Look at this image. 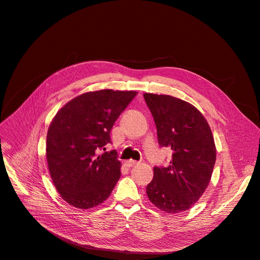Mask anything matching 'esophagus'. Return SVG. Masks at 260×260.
<instances>
[{
	"label": "esophagus",
	"instance_id": "obj_1",
	"mask_svg": "<svg viewBox=\"0 0 260 260\" xmlns=\"http://www.w3.org/2000/svg\"><path fill=\"white\" fill-rule=\"evenodd\" d=\"M137 164H138L137 160H133V159H129V160H126V162H125V165L127 167H133L134 165H137Z\"/></svg>",
	"mask_w": 260,
	"mask_h": 260
}]
</instances>
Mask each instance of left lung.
Instances as JSON below:
<instances>
[{
  "label": "left lung",
  "instance_id": "1",
  "mask_svg": "<svg viewBox=\"0 0 260 260\" xmlns=\"http://www.w3.org/2000/svg\"><path fill=\"white\" fill-rule=\"evenodd\" d=\"M160 147L170 148L167 167H154L146 192L152 204L167 214L192 207L211 181L216 162L213 133L202 113L191 104L170 95L144 93Z\"/></svg>",
  "mask_w": 260,
  "mask_h": 260
}]
</instances>
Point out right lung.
I'll return each mask as SVG.
<instances>
[{"instance_id":"right-lung-1","label":"right lung","mask_w":260,"mask_h":260,"mask_svg":"<svg viewBox=\"0 0 260 260\" xmlns=\"http://www.w3.org/2000/svg\"><path fill=\"white\" fill-rule=\"evenodd\" d=\"M135 91L100 90L67 103L46 135V160L59 194L70 205L89 209L102 204L120 177L115 150H106L110 131L137 96Z\"/></svg>"}]
</instances>
